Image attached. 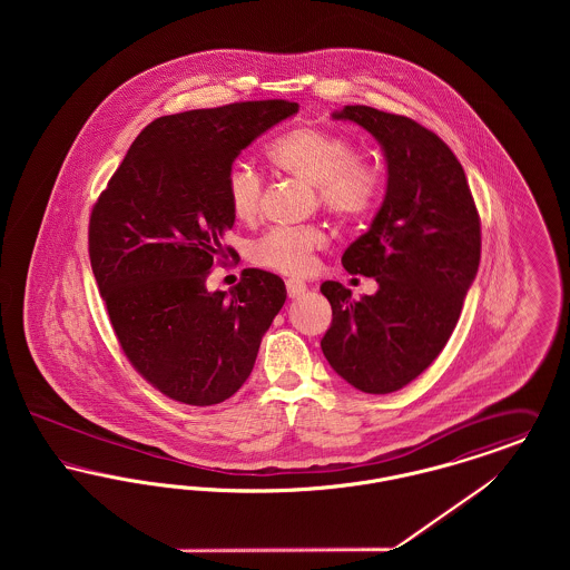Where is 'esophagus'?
I'll return each mask as SVG.
<instances>
[{"instance_id": "34e87169", "label": "esophagus", "mask_w": 570, "mask_h": 570, "mask_svg": "<svg viewBox=\"0 0 570 570\" xmlns=\"http://www.w3.org/2000/svg\"><path fill=\"white\" fill-rule=\"evenodd\" d=\"M286 291H288V297L298 298L307 291V286L301 279H286Z\"/></svg>"}]
</instances>
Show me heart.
Instances as JSON below:
<instances>
[{
    "mask_svg": "<svg viewBox=\"0 0 570 570\" xmlns=\"http://www.w3.org/2000/svg\"><path fill=\"white\" fill-rule=\"evenodd\" d=\"M267 156L279 170L316 186L321 205L337 219H358L379 200V177L358 163V149L346 135L323 126H298L277 136ZM226 196L237 219H254L261 212L263 177L247 164H233L226 175ZM323 245L325 233L316 226L273 228L252 245L249 256L265 269L305 275Z\"/></svg>",
    "mask_w": 570,
    "mask_h": 570,
    "instance_id": "b5f03b06",
    "label": "heart"
}]
</instances>
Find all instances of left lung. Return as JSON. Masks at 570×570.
I'll use <instances>...</instances> for the list:
<instances>
[{
	"label": "left lung",
	"mask_w": 570,
	"mask_h": 570,
	"mask_svg": "<svg viewBox=\"0 0 570 570\" xmlns=\"http://www.w3.org/2000/svg\"><path fill=\"white\" fill-rule=\"evenodd\" d=\"M333 119L379 140L386 191L379 214L342 256L379 291L353 301L325 282L333 321L321 340L328 365L363 393L400 391L425 372L458 325L481 261V219L455 154L404 115L354 105Z\"/></svg>",
	"instance_id": "8db88e82"
}]
</instances>
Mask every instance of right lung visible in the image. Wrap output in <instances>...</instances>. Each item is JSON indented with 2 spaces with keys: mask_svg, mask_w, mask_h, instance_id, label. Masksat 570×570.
<instances>
[{
  "mask_svg": "<svg viewBox=\"0 0 570 570\" xmlns=\"http://www.w3.org/2000/svg\"><path fill=\"white\" fill-rule=\"evenodd\" d=\"M297 102L261 100L166 115L130 145L89 219V258L110 325L136 372L175 402L214 406L252 374L286 301L282 277L245 269L207 291L235 214L226 175Z\"/></svg>",
  "mask_w": 570,
  "mask_h": 570,
  "instance_id": "right-lung-1",
  "label": "right lung"
}]
</instances>
